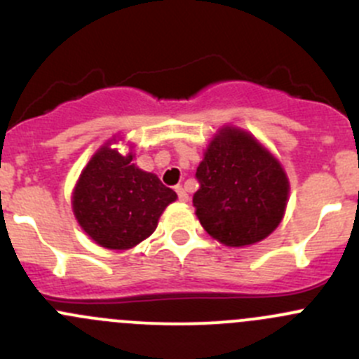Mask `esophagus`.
Returning <instances> with one entry per match:
<instances>
[{
  "mask_svg": "<svg viewBox=\"0 0 359 359\" xmlns=\"http://www.w3.org/2000/svg\"><path fill=\"white\" fill-rule=\"evenodd\" d=\"M175 191H177V194H179V200L180 201H187V200H189V194H187V191L184 189L182 186H177Z\"/></svg>",
  "mask_w": 359,
  "mask_h": 359,
  "instance_id": "1",
  "label": "esophagus"
}]
</instances>
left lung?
I'll return each instance as SVG.
<instances>
[{
    "label": "left lung",
    "instance_id": "8db88e82",
    "mask_svg": "<svg viewBox=\"0 0 359 359\" xmlns=\"http://www.w3.org/2000/svg\"><path fill=\"white\" fill-rule=\"evenodd\" d=\"M193 205L203 229L226 247H247L283 220L290 182L281 163L252 133L224 125L196 170Z\"/></svg>",
    "mask_w": 359,
    "mask_h": 359
}]
</instances>
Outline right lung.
Returning a JSON list of instances; mask_svg holds the SVG:
<instances>
[{
  "instance_id": "right-lung-1",
  "label": "right lung",
  "mask_w": 359,
  "mask_h": 359,
  "mask_svg": "<svg viewBox=\"0 0 359 359\" xmlns=\"http://www.w3.org/2000/svg\"><path fill=\"white\" fill-rule=\"evenodd\" d=\"M107 140L83 168L71 205L76 220L92 241L107 250H130L158 227V220L175 191L163 186L158 175L133 163L135 154H121Z\"/></svg>"
}]
</instances>
